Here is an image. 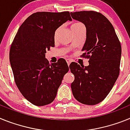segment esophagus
<instances>
[{
  "label": "esophagus",
  "mask_w": 130,
  "mask_h": 130,
  "mask_svg": "<svg viewBox=\"0 0 130 130\" xmlns=\"http://www.w3.org/2000/svg\"><path fill=\"white\" fill-rule=\"evenodd\" d=\"M66 61H67V65H68V66H69L70 63H71V59H67Z\"/></svg>",
  "instance_id": "1"
}]
</instances>
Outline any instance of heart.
Segmentation results:
<instances>
[{
    "label": "heart",
    "mask_w": 130,
    "mask_h": 130,
    "mask_svg": "<svg viewBox=\"0 0 130 130\" xmlns=\"http://www.w3.org/2000/svg\"><path fill=\"white\" fill-rule=\"evenodd\" d=\"M82 27H85L84 25L82 23H73V25H71V30L72 31L74 29H79V28H82ZM57 31H58V29H57L55 32H54V38H56V35H57Z\"/></svg>",
    "instance_id": "b5f03b06"
}]
</instances>
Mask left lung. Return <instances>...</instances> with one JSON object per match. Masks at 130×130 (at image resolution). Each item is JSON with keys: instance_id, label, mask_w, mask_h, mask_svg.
Masks as SVG:
<instances>
[{"instance_id": "obj_1", "label": "left lung", "mask_w": 130, "mask_h": 130, "mask_svg": "<svg viewBox=\"0 0 130 130\" xmlns=\"http://www.w3.org/2000/svg\"><path fill=\"white\" fill-rule=\"evenodd\" d=\"M74 20L84 23L86 39L82 49V57L89 59V65L73 62L74 74L71 90L81 103L96 105L107 96L120 73L122 48L113 26L105 16L94 11L71 12Z\"/></svg>"}]
</instances>
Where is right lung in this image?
Instances as JSON below:
<instances>
[{
  "mask_svg": "<svg viewBox=\"0 0 130 130\" xmlns=\"http://www.w3.org/2000/svg\"><path fill=\"white\" fill-rule=\"evenodd\" d=\"M69 12H38L28 17L18 29L10 50V62L15 82L27 100L36 106L51 103L64 75L66 61L50 64L45 54L55 46L54 32L67 21Z\"/></svg>",
  "mask_w": 130,
  "mask_h": 130,
  "instance_id": "add662e5",
  "label": "right lung"
}]
</instances>
